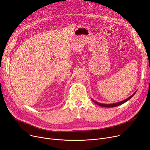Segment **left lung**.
Wrapping results in <instances>:
<instances>
[{"label": "left lung", "instance_id": "1", "mask_svg": "<svg viewBox=\"0 0 150 150\" xmlns=\"http://www.w3.org/2000/svg\"><path fill=\"white\" fill-rule=\"evenodd\" d=\"M135 93H136V91H135V93H133L131 96H130L129 98H127L125 99V100H123V101H120V102H118V103H113V104H101V103H98V102L95 101L93 99L91 98V99H92V101H93L95 104H96L97 105H99V106L104 107V108H114V107H117V106H118V105H121V104H122L126 103V102L128 100H129V99H130L131 98H132L133 96L135 94Z\"/></svg>", "mask_w": 150, "mask_h": 150}]
</instances>
